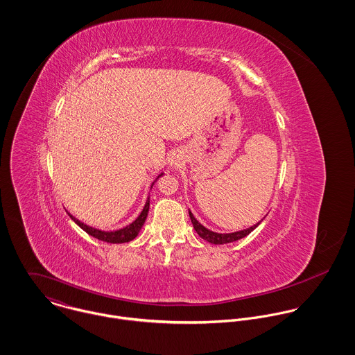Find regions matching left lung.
I'll return each mask as SVG.
<instances>
[{
	"label": "left lung",
	"instance_id": "left-lung-1",
	"mask_svg": "<svg viewBox=\"0 0 355 355\" xmlns=\"http://www.w3.org/2000/svg\"><path fill=\"white\" fill-rule=\"evenodd\" d=\"M189 213H190V218H191V223H193L194 230L197 231V234H198L202 239L210 242V243H213V245H224V243H231V242H235V241H238V239H242V238L248 236V235L253 231L254 228H257L258 224H259V223H258V224H255V225L248 228V230L238 231V232H234V234H216V232H211V231L206 230L202 224H200V223L196 220V217L193 216L191 211H189Z\"/></svg>",
	"mask_w": 355,
	"mask_h": 355
}]
</instances>
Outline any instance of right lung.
<instances>
[{"mask_svg":"<svg viewBox=\"0 0 355 355\" xmlns=\"http://www.w3.org/2000/svg\"><path fill=\"white\" fill-rule=\"evenodd\" d=\"M159 176H161V175H159ZM153 184H154V183H153ZM149 205H150V201L148 200V202L145 205L142 213L139 214V217H138L134 223H131V224L127 225L125 228H121V230L114 231V232H103V231L92 228V227H89V225H86V224H83V223H80L79 220H76V218L72 217V216H71V218H72L83 231H86L89 235L94 236L96 239H100L102 242H107V243H125V242H130V241L135 239L137 235L139 234V231H141L144 223L146 221L148 211H149Z\"/></svg>","mask_w":355,"mask_h":355,"instance_id":"right-lung-1","label":"right lung"}]
</instances>
